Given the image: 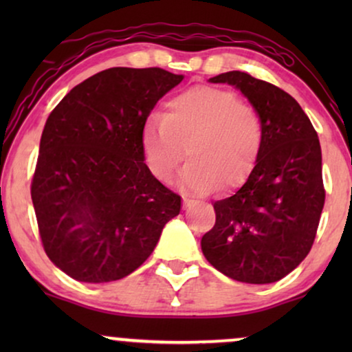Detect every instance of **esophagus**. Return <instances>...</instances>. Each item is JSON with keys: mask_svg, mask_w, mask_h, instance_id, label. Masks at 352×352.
Returning <instances> with one entry per match:
<instances>
[{"mask_svg": "<svg viewBox=\"0 0 352 352\" xmlns=\"http://www.w3.org/2000/svg\"><path fill=\"white\" fill-rule=\"evenodd\" d=\"M182 201H184V204H182V206H184V210H189L190 205H192V201L189 199H184Z\"/></svg>", "mask_w": 352, "mask_h": 352, "instance_id": "34e87169", "label": "esophagus"}]
</instances>
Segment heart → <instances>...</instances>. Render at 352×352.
<instances>
[{"label": "heart", "mask_w": 352, "mask_h": 352, "mask_svg": "<svg viewBox=\"0 0 352 352\" xmlns=\"http://www.w3.org/2000/svg\"><path fill=\"white\" fill-rule=\"evenodd\" d=\"M263 122L256 109L219 86H195L173 96L162 117L146 123L141 151L147 170L168 182L184 158H190L177 182L195 195L223 184L235 189L256 165L263 147Z\"/></svg>", "instance_id": "heart-1"}]
</instances>
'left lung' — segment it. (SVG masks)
I'll list each match as a JSON object with an SVG mask.
<instances>
[{
  "instance_id": "obj_1",
  "label": "left lung",
  "mask_w": 352,
  "mask_h": 352,
  "mask_svg": "<svg viewBox=\"0 0 352 352\" xmlns=\"http://www.w3.org/2000/svg\"><path fill=\"white\" fill-rule=\"evenodd\" d=\"M208 81L234 86L248 99L264 138L245 184L214 201L216 223L201 237V252L234 280L277 282L314 243L325 201L319 138L301 105L277 86L237 70Z\"/></svg>"
}]
</instances>
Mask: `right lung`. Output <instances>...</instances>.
<instances>
[{
	"mask_svg": "<svg viewBox=\"0 0 352 352\" xmlns=\"http://www.w3.org/2000/svg\"><path fill=\"white\" fill-rule=\"evenodd\" d=\"M182 80L158 67H113L76 85L47 117L32 201L47 258L75 280L129 276L179 214L181 197L144 163L141 134Z\"/></svg>",
	"mask_w": 352,
	"mask_h": 352,
	"instance_id": "obj_1",
	"label": "right lung"
}]
</instances>
